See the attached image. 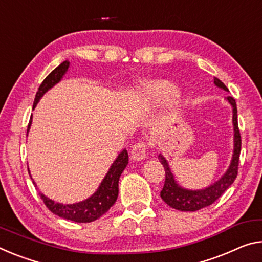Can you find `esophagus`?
Instances as JSON below:
<instances>
[{
    "label": "esophagus",
    "mask_w": 262,
    "mask_h": 262,
    "mask_svg": "<svg viewBox=\"0 0 262 262\" xmlns=\"http://www.w3.org/2000/svg\"><path fill=\"white\" fill-rule=\"evenodd\" d=\"M146 156H147L146 143L142 142V141H140V142L134 144V147L132 148V151H130L132 160L142 161V160L146 159Z\"/></svg>",
    "instance_id": "obj_1"
}]
</instances>
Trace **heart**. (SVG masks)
<instances>
[{
	"label": "heart",
	"instance_id": "1",
	"mask_svg": "<svg viewBox=\"0 0 262 262\" xmlns=\"http://www.w3.org/2000/svg\"><path fill=\"white\" fill-rule=\"evenodd\" d=\"M177 93L176 86L168 80H151L141 84L139 97L148 103H162L170 100Z\"/></svg>",
	"mask_w": 262,
	"mask_h": 262
}]
</instances>
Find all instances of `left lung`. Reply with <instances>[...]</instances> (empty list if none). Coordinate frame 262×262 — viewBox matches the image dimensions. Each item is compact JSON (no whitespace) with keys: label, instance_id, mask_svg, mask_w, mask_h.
<instances>
[{"label":"left lung","instance_id":"8db88e82","mask_svg":"<svg viewBox=\"0 0 262 262\" xmlns=\"http://www.w3.org/2000/svg\"><path fill=\"white\" fill-rule=\"evenodd\" d=\"M214 85L228 92L227 87L218 78H214ZM226 99L228 103L232 106V114H233L232 115L233 154H232V160L227 170L218 181H215L213 184L206 186L204 189H185L177 183L165 157L162 154L159 155L160 162L163 164L165 170V182L163 189L161 191V198L172 209L180 211H197L211 205L230 188L234 182L236 175H238L239 156L240 150H242V138H240V132L238 128V112H236V103L234 99L232 97H227Z\"/></svg>","mask_w":262,"mask_h":262}]
</instances>
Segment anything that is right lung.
I'll list each match as a JSON object with an SVG mask.
<instances>
[{
  "instance_id": "add662e5",
  "label": "right lung",
  "mask_w": 262,
  "mask_h": 262,
  "mask_svg": "<svg viewBox=\"0 0 262 262\" xmlns=\"http://www.w3.org/2000/svg\"><path fill=\"white\" fill-rule=\"evenodd\" d=\"M69 68H70V61L65 60L59 66H57V68L44 79L36 93L32 110H35V107L37 106V103H38L41 97H43L49 90H51L53 86L57 85L58 82L63 79L65 73L68 72ZM31 122H32V116L30 118V121H29L27 133H29V130H30ZM127 164H128V152L126 149H123V150L119 154L113 163H112L111 168L108 169V171H107L106 176L103 177L100 185L98 186L97 191H95L92 196H90L89 198H86L81 202L74 203V204H63V203H57L55 201H52V199L48 198L45 194L39 192L40 198L43 199L44 204L47 205L48 209L51 211L52 213L57 214L58 217H61L64 219H68V221H72L76 223L94 222L97 221L98 218H100L102 214H105L107 211L114 205V203L119 194L120 176H121L124 168L127 167ZM28 171H30L29 168H28ZM32 183L37 186L34 180H32Z\"/></svg>"
}]
</instances>
